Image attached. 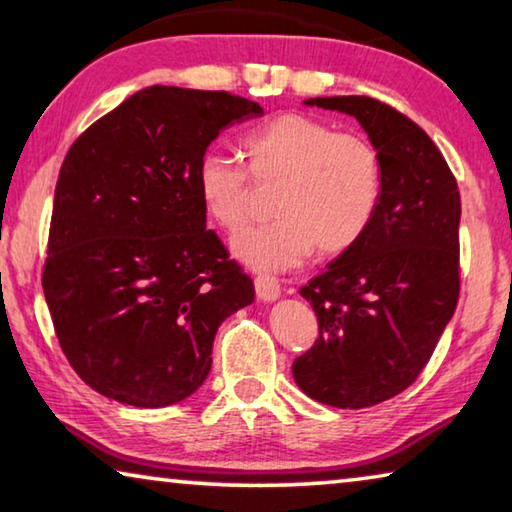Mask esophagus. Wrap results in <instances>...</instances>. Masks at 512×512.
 <instances>
[{
  "label": "esophagus",
  "mask_w": 512,
  "mask_h": 512,
  "mask_svg": "<svg viewBox=\"0 0 512 512\" xmlns=\"http://www.w3.org/2000/svg\"><path fill=\"white\" fill-rule=\"evenodd\" d=\"M255 293H257V298L262 300V302H275L277 298L282 296L280 282H277L275 277L259 275L257 280H255Z\"/></svg>",
  "instance_id": "obj_1"
}]
</instances>
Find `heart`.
<instances>
[{"instance_id":"obj_1","label":"heart","mask_w":512,"mask_h":512,"mask_svg":"<svg viewBox=\"0 0 512 512\" xmlns=\"http://www.w3.org/2000/svg\"><path fill=\"white\" fill-rule=\"evenodd\" d=\"M241 153L257 185L280 180L271 203L277 219L232 241L241 264L262 273L289 271L316 246L323 255H341L368 232L381 198V160L368 140L284 112L250 131ZM194 187L205 214L223 232L239 235L246 228L253 192L241 164L205 153Z\"/></svg>"}]
</instances>
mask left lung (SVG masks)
Returning a JSON list of instances; mask_svg holds the SVG:
<instances>
[{"mask_svg":"<svg viewBox=\"0 0 512 512\" xmlns=\"http://www.w3.org/2000/svg\"><path fill=\"white\" fill-rule=\"evenodd\" d=\"M305 106L354 117L381 160V198L357 246L300 296L318 316L314 348L293 361L300 391L336 409H366L409 388L454 316L461 194L431 137L370 97Z\"/></svg>","mask_w":512,"mask_h":512,"instance_id":"8db88e82","label":"left lung"}]
</instances>
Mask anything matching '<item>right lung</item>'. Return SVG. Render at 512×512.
Returning <instances> with one entry per match:
<instances>
[{
    "instance_id": "add662e5",
    "label": "right lung",
    "mask_w": 512,
    "mask_h": 512,
    "mask_svg": "<svg viewBox=\"0 0 512 512\" xmlns=\"http://www.w3.org/2000/svg\"><path fill=\"white\" fill-rule=\"evenodd\" d=\"M264 108L228 92L151 85L67 151L54 194L47 307L85 384L137 409L194 395L225 318L253 280L207 230L196 164L223 128Z\"/></svg>"
}]
</instances>
